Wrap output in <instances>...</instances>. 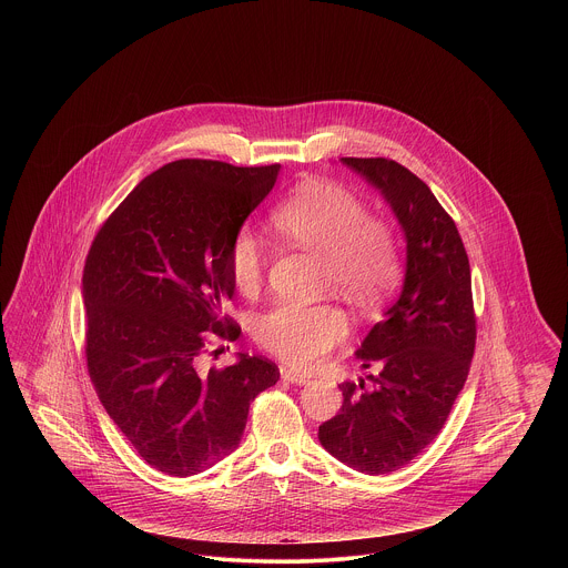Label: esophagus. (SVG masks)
<instances>
[{
    "mask_svg": "<svg viewBox=\"0 0 568 568\" xmlns=\"http://www.w3.org/2000/svg\"><path fill=\"white\" fill-rule=\"evenodd\" d=\"M282 378L286 381V383H291V385H306V383H311V378L306 376V374H300V372H293V369H288V367H282Z\"/></svg>",
    "mask_w": 568,
    "mask_h": 568,
    "instance_id": "34e87169",
    "label": "esophagus"
}]
</instances>
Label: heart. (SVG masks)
Here are the masks:
<instances>
[{"label": "heart", "instance_id": "1", "mask_svg": "<svg viewBox=\"0 0 568 568\" xmlns=\"http://www.w3.org/2000/svg\"><path fill=\"white\" fill-rule=\"evenodd\" d=\"M273 230L324 257V284L358 306H376L403 275L400 244L394 230L369 216L367 205L345 185L313 181L300 187L271 214ZM264 246L239 232L230 246V275L244 295H253L264 277ZM349 325L329 304H277L255 322L257 343L284 363L311 369L345 341Z\"/></svg>", "mask_w": 568, "mask_h": 568}]
</instances>
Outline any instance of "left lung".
Returning a JSON list of instances; mask_svg holds the SVG:
<instances>
[{
    "mask_svg": "<svg viewBox=\"0 0 568 568\" xmlns=\"http://www.w3.org/2000/svg\"><path fill=\"white\" fill-rule=\"evenodd\" d=\"M341 162L392 205L406 241L405 286L356 356L376 369L343 383V405L320 426L325 450L365 475H387L442 430L470 372L477 317L470 262L455 221L430 187L385 158Z\"/></svg>",
    "mask_w": 568,
    "mask_h": 568,
    "instance_id": "obj_1",
    "label": "left lung"
}]
</instances>
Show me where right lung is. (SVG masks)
<instances>
[{"mask_svg":"<svg viewBox=\"0 0 568 568\" xmlns=\"http://www.w3.org/2000/svg\"><path fill=\"white\" fill-rule=\"evenodd\" d=\"M277 172L280 163H165L118 205L87 253L91 383L140 457L165 475L190 477L234 453L248 405L280 381L275 363L248 354L199 372L210 345L241 334L223 315L236 288L230 246Z\"/></svg>","mask_w":568,"mask_h":568,"instance_id":"1","label":"right lung"}]
</instances>
